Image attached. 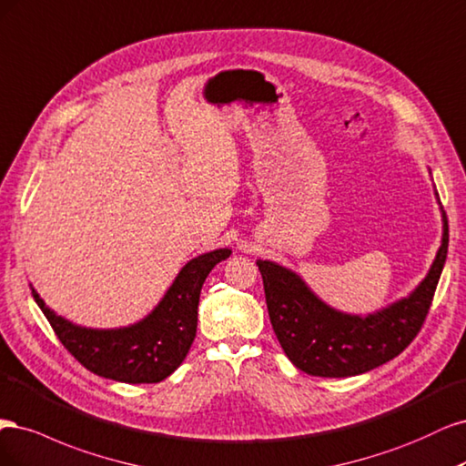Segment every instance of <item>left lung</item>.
Wrapping results in <instances>:
<instances>
[{
    "instance_id": "left-lung-1",
    "label": "left lung",
    "mask_w": 466,
    "mask_h": 466,
    "mask_svg": "<svg viewBox=\"0 0 466 466\" xmlns=\"http://www.w3.org/2000/svg\"><path fill=\"white\" fill-rule=\"evenodd\" d=\"M441 220V246L426 279L407 298L368 315L327 306L290 268L258 259L268 318L290 362L319 378H350L389 362L407 349L424 325L445 265L449 224L443 207Z\"/></svg>"
}]
</instances>
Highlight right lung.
I'll list each match as a JSON object with an SVG mask.
<instances>
[{"instance_id": "add662e5", "label": "right lung", "mask_w": 466, "mask_h": 466, "mask_svg": "<svg viewBox=\"0 0 466 466\" xmlns=\"http://www.w3.org/2000/svg\"><path fill=\"white\" fill-rule=\"evenodd\" d=\"M222 248L187 261L158 306L129 327L91 329L50 309L33 289L35 302L75 360L100 378L122 383H158L177 370L198 331L199 294L213 267L230 258Z\"/></svg>"}]
</instances>
